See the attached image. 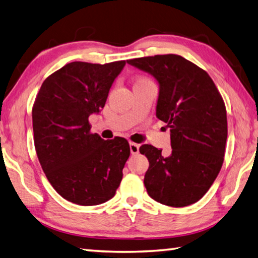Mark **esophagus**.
Returning <instances> with one entry per match:
<instances>
[{
    "mask_svg": "<svg viewBox=\"0 0 258 258\" xmlns=\"http://www.w3.org/2000/svg\"><path fill=\"white\" fill-rule=\"evenodd\" d=\"M129 147H130V153L133 155H137L139 153V145L135 143H129Z\"/></svg>",
    "mask_w": 258,
    "mask_h": 258,
    "instance_id": "obj_1",
    "label": "esophagus"
}]
</instances>
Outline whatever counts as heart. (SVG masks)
Wrapping results in <instances>:
<instances>
[{"instance_id":"b5f03b06","label":"heart","mask_w":258,"mask_h":258,"mask_svg":"<svg viewBox=\"0 0 258 258\" xmlns=\"http://www.w3.org/2000/svg\"><path fill=\"white\" fill-rule=\"evenodd\" d=\"M144 82H148V81H147V80H139L136 84H138V83H144Z\"/></svg>"}]
</instances>
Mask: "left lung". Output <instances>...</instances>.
<instances>
[{
    "label": "left lung",
    "mask_w": 258,
    "mask_h": 258,
    "mask_svg": "<svg viewBox=\"0 0 258 258\" xmlns=\"http://www.w3.org/2000/svg\"><path fill=\"white\" fill-rule=\"evenodd\" d=\"M152 75L159 85L156 116L171 128L172 153L143 145L148 158L144 183L149 197L181 208L198 202L219 174L227 142V112L211 77L178 55L127 60Z\"/></svg>",
    "instance_id": "left-lung-1"
}]
</instances>
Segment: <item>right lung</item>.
<instances>
[{
	"label": "right lung",
	"mask_w": 258,
	"mask_h": 258,
	"mask_svg": "<svg viewBox=\"0 0 258 258\" xmlns=\"http://www.w3.org/2000/svg\"><path fill=\"white\" fill-rule=\"evenodd\" d=\"M125 60L73 61L43 81L32 108L37 156L48 181L67 201L98 206L112 199L130 155L127 140L91 134Z\"/></svg>",
	"instance_id": "obj_1"
}]
</instances>
